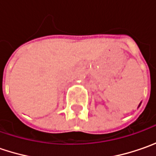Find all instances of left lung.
Returning <instances> with one entry per match:
<instances>
[{
	"instance_id": "obj_1",
	"label": "left lung",
	"mask_w": 156,
	"mask_h": 156,
	"mask_svg": "<svg viewBox=\"0 0 156 156\" xmlns=\"http://www.w3.org/2000/svg\"><path fill=\"white\" fill-rule=\"evenodd\" d=\"M140 105H141V104H140ZM140 105H139V107H140Z\"/></svg>"
}]
</instances>
